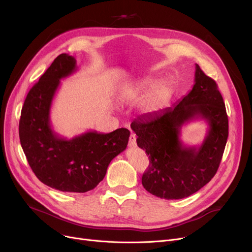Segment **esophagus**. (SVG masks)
Wrapping results in <instances>:
<instances>
[{"label":"esophagus","mask_w":252,"mask_h":252,"mask_svg":"<svg viewBox=\"0 0 252 252\" xmlns=\"http://www.w3.org/2000/svg\"><path fill=\"white\" fill-rule=\"evenodd\" d=\"M136 140H137L136 135L135 134H130L129 140H128V146L129 147H135L136 146Z\"/></svg>","instance_id":"1"}]
</instances>
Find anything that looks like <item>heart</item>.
I'll use <instances>...</instances> for the list:
<instances>
[{
    "label": "heart",
    "instance_id": "heart-1",
    "mask_svg": "<svg viewBox=\"0 0 252 252\" xmlns=\"http://www.w3.org/2000/svg\"><path fill=\"white\" fill-rule=\"evenodd\" d=\"M154 83L153 79H148L142 84L135 86H127L124 89V96L126 99L135 100L139 99L144 92L146 91L151 85ZM171 95V89L167 82H158L151 87V89L146 93L142 100L143 110L147 113H155L161 110L169 101Z\"/></svg>",
    "mask_w": 252,
    "mask_h": 252
}]
</instances>
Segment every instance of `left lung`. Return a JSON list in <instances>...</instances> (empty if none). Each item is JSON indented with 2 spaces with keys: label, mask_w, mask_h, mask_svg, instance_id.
<instances>
[{
  "label": "left lung",
  "mask_w": 252,
  "mask_h": 252,
  "mask_svg": "<svg viewBox=\"0 0 252 252\" xmlns=\"http://www.w3.org/2000/svg\"><path fill=\"white\" fill-rule=\"evenodd\" d=\"M196 119L208 123L207 135L199 147H187L180 140L181 128ZM130 127L150 162L142 185L167 200L186 198L215 177L229 135L226 106L218 86L198 64L186 96L160 113L135 119Z\"/></svg>",
  "instance_id": "obj_1"
}]
</instances>
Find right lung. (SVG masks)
<instances>
[{
  "mask_svg": "<svg viewBox=\"0 0 252 252\" xmlns=\"http://www.w3.org/2000/svg\"><path fill=\"white\" fill-rule=\"evenodd\" d=\"M77 69L76 60L60 54L29 92L21 110L19 138L36 178L62 192L85 193L104 179L110 161L126 150L129 130H89L72 139L52 128L50 111L62 78Z\"/></svg>",
  "mask_w": 252,
  "mask_h": 252,
  "instance_id": "obj_1",
  "label": "right lung"
}]
</instances>
